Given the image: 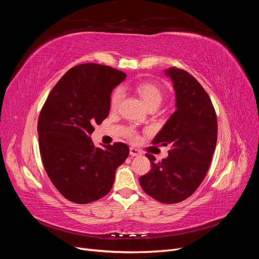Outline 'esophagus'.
Here are the masks:
<instances>
[{
  "instance_id": "esophagus-1",
  "label": "esophagus",
  "mask_w": 259,
  "mask_h": 259,
  "mask_svg": "<svg viewBox=\"0 0 259 259\" xmlns=\"http://www.w3.org/2000/svg\"><path fill=\"white\" fill-rule=\"evenodd\" d=\"M130 154L132 156H139V155H142V151L138 150V149H136L134 147H131L130 148Z\"/></svg>"
}]
</instances>
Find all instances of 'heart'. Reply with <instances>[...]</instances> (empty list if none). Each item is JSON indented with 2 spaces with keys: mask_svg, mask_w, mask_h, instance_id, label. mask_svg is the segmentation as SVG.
<instances>
[{
  "mask_svg": "<svg viewBox=\"0 0 259 259\" xmlns=\"http://www.w3.org/2000/svg\"><path fill=\"white\" fill-rule=\"evenodd\" d=\"M135 90L138 93L140 98L143 99L147 108H149L150 106H160L164 98V94L162 90L158 85L150 82L138 83L135 86ZM122 97H123L122 90L120 88L115 89L110 98V108L112 110H114V109H116L117 106L120 105Z\"/></svg>",
  "mask_w": 259,
  "mask_h": 259,
  "instance_id": "heart-1",
  "label": "heart"
}]
</instances>
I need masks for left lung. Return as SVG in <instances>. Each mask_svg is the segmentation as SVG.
<instances>
[{"mask_svg": "<svg viewBox=\"0 0 259 259\" xmlns=\"http://www.w3.org/2000/svg\"><path fill=\"white\" fill-rule=\"evenodd\" d=\"M165 73L173 81L176 111L152 143L169 145L170 150L160 162L146 154L151 170L139 183L154 200L175 204L189 198L207 173L217 142V116L207 93L190 73L175 67Z\"/></svg>", "mask_w": 259, "mask_h": 259, "instance_id": "obj_1", "label": "left lung"}]
</instances>
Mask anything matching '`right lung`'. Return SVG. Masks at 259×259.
<instances>
[{
  "label": "right lung",
  "instance_id": "1",
  "mask_svg": "<svg viewBox=\"0 0 259 259\" xmlns=\"http://www.w3.org/2000/svg\"><path fill=\"white\" fill-rule=\"evenodd\" d=\"M125 74L98 64L75 66L51 91L37 121L38 147L51 182L64 197L88 204L111 190L127 145L94 146L90 135L110 110V96Z\"/></svg>",
  "mask_w": 259,
  "mask_h": 259
}]
</instances>
